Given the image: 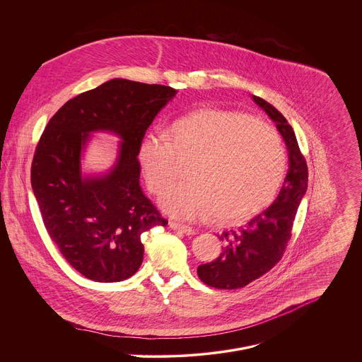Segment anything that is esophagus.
Returning a JSON list of instances; mask_svg holds the SVG:
<instances>
[{"label": "esophagus", "instance_id": "esophagus-1", "mask_svg": "<svg viewBox=\"0 0 362 362\" xmlns=\"http://www.w3.org/2000/svg\"><path fill=\"white\" fill-rule=\"evenodd\" d=\"M168 226H170V228L173 230H177V232H181V233H185V235H195V230H194L192 227L181 226V224H177V223H170Z\"/></svg>", "mask_w": 362, "mask_h": 362}]
</instances>
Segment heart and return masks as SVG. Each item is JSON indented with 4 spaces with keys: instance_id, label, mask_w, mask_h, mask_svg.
<instances>
[{
    "instance_id": "1",
    "label": "heart",
    "mask_w": 362,
    "mask_h": 362,
    "mask_svg": "<svg viewBox=\"0 0 362 362\" xmlns=\"http://www.w3.org/2000/svg\"><path fill=\"white\" fill-rule=\"evenodd\" d=\"M197 156L191 181L167 188L162 210L177 220L217 216L223 223L253 217L275 197L285 175L286 155L271 126L243 113L203 107L171 123L167 132H146L138 145V163L152 194L174 180L177 158Z\"/></svg>"
}]
</instances>
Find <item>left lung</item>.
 I'll list each match as a JSON object with an SVG mask.
<instances>
[{
	"label": "left lung",
	"instance_id": "1",
	"mask_svg": "<svg viewBox=\"0 0 362 362\" xmlns=\"http://www.w3.org/2000/svg\"><path fill=\"white\" fill-rule=\"evenodd\" d=\"M252 99L275 123L282 135L289 168L272 204L236 230H224L223 252L211 263L197 267L202 282L217 289H238L253 282L278 263L292 235L298 204L307 192L308 170L296 135L284 115L260 97Z\"/></svg>",
	"mask_w": 362,
	"mask_h": 362
}]
</instances>
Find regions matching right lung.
Instances as JSON below:
<instances>
[{"mask_svg": "<svg viewBox=\"0 0 362 362\" xmlns=\"http://www.w3.org/2000/svg\"><path fill=\"white\" fill-rule=\"evenodd\" d=\"M177 90L113 78L70 100L52 116L35 148L32 188L44 226L66 262L95 282H120L144 260L141 235L165 220L139 185L138 145ZM94 132L121 138L106 173L82 174Z\"/></svg>", "mask_w": 362, "mask_h": 362, "instance_id": "1", "label": "right lung"}]
</instances>
